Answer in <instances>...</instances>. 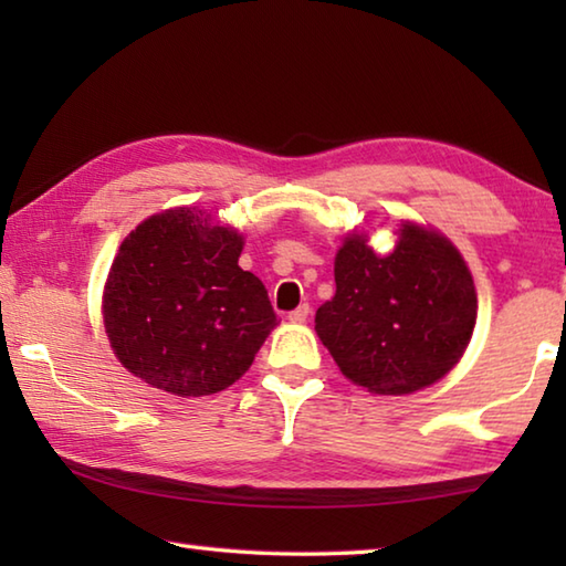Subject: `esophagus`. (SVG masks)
<instances>
[{"mask_svg":"<svg viewBox=\"0 0 566 566\" xmlns=\"http://www.w3.org/2000/svg\"><path fill=\"white\" fill-rule=\"evenodd\" d=\"M310 304H300L296 306V310H292L290 312V322H294V324H302V322H306V317H310Z\"/></svg>","mask_w":566,"mask_h":566,"instance_id":"1","label":"esophagus"}]
</instances>
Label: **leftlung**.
I'll list each match as a JSON object with an SVG mask.
<instances>
[{"label": "left lung", "mask_w": 566, "mask_h": 566, "mask_svg": "<svg viewBox=\"0 0 566 566\" xmlns=\"http://www.w3.org/2000/svg\"><path fill=\"white\" fill-rule=\"evenodd\" d=\"M334 282L314 329L342 375L377 395L429 387L472 339L474 282L442 234L405 224L387 256L352 234L334 260Z\"/></svg>", "instance_id": "obj_1"}]
</instances>
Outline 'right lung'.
I'll list each match as a JSON object with an SVG mask.
<instances>
[{
    "label": "right lung",
    "mask_w": 566,
    "mask_h": 566,
    "mask_svg": "<svg viewBox=\"0 0 566 566\" xmlns=\"http://www.w3.org/2000/svg\"><path fill=\"white\" fill-rule=\"evenodd\" d=\"M242 237L169 209L124 239L104 284V329L132 375L179 397L217 395L252 367L276 327Z\"/></svg>",
    "instance_id": "add662e5"
}]
</instances>
